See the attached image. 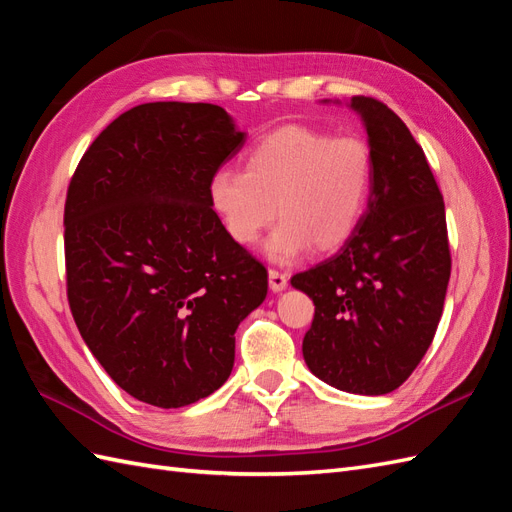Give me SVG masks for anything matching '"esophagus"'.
I'll list each match as a JSON object with an SVG mask.
<instances>
[{"instance_id":"obj_1","label":"esophagus","mask_w":512,"mask_h":512,"mask_svg":"<svg viewBox=\"0 0 512 512\" xmlns=\"http://www.w3.org/2000/svg\"><path fill=\"white\" fill-rule=\"evenodd\" d=\"M268 281H270L272 292H283L287 287V274H283L279 270H268Z\"/></svg>"}]
</instances>
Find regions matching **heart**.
Here are the masks:
<instances>
[{
  "label": "heart",
  "mask_w": 512,
  "mask_h": 512,
  "mask_svg": "<svg viewBox=\"0 0 512 512\" xmlns=\"http://www.w3.org/2000/svg\"><path fill=\"white\" fill-rule=\"evenodd\" d=\"M372 179V151L363 138L285 125L255 144L246 170L222 168L209 179V203L229 238L246 248L279 214L266 255L292 264L311 246L335 251L357 231Z\"/></svg>",
  "instance_id": "obj_1"
}]
</instances>
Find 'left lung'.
Instances as JSON below:
<instances>
[{
	"label": "left lung",
	"instance_id": "1",
	"mask_svg": "<svg viewBox=\"0 0 512 512\" xmlns=\"http://www.w3.org/2000/svg\"><path fill=\"white\" fill-rule=\"evenodd\" d=\"M346 106L361 116L372 151L368 209L344 246L294 274L292 287L316 305L303 339L307 368L339 391L383 396L435 337L450 281L448 229L426 155L400 116L370 97Z\"/></svg>",
	"mask_w": 512,
	"mask_h": 512
}]
</instances>
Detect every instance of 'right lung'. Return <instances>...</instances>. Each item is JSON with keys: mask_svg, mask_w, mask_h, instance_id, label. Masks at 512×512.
<instances>
[{"mask_svg": "<svg viewBox=\"0 0 512 512\" xmlns=\"http://www.w3.org/2000/svg\"><path fill=\"white\" fill-rule=\"evenodd\" d=\"M244 140L214 103H142L101 131L71 179V313L140 402L179 409L225 385L235 331L268 294L266 268L209 203V179Z\"/></svg>", "mask_w": 512, "mask_h": 512, "instance_id": "obj_1", "label": "right lung"}]
</instances>
